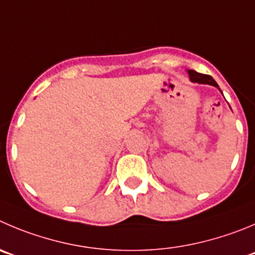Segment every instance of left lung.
Here are the masks:
<instances>
[{
  "label": "left lung",
  "mask_w": 255,
  "mask_h": 255,
  "mask_svg": "<svg viewBox=\"0 0 255 255\" xmlns=\"http://www.w3.org/2000/svg\"><path fill=\"white\" fill-rule=\"evenodd\" d=\"M190 75V79L195 83H201V84H209L214 85V87L219 88V85L216 84L215 80L210 77V75H206V74H200L195 70H187Z\"/></svg>",
  "instance_id": "1"
}]
</instances>
